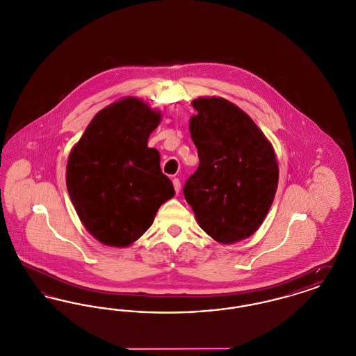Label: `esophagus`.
<instances>
[{
  "label": "esophagus",
  "instance_id": "obj_1",
  "mask_svg": "<svg viewBox=\"0 0 356 356\" xmlns=\"http://www.w3.org/2000/svg\"><path fill=\"white\" fill-rule=\"evenodd\" d=\"M173 186H175L176 193H179V192H180V188H181V184H180V180H179L177 177H175V179H173Z\"/></svg>",
  "mask_w": 356,
  "mask_h": 356
}]
</instances>
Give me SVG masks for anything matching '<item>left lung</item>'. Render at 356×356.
Listing matches in <instances>:
<instances>
[{
    "instance_id": "left-lung-1",
    "label": "left lung",
    "mask_w": 356,
    "mask_h": 356,
    "mask_svg": "<svg viewBox=\"0 0 356 356\" xmlns=\"http://www.w3.org/2000/svg\"><path fill=\"white\" fill-rule=\"evenodd\" d=\"M189 122L199 168L183 188L204 231L231 244L250 237L271 208L279 179L270 141L251 118L220 97L192 102Z\"/></svg>"
}]
</instances>
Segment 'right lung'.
<instances>
[{
  "mask_svg": "<svg viewBox=\"0 0 356 356\" xmlns=\"http://www.w3.org/2000/svg\"><path fill=\"white\" fill-rule=\"evenodd\" d=\"M160 113L129 97L99 112L69 154L67 188L85 228L102 244L127 247L175 195L148 138Z\"/></svg>",
  "mask_w": 356,
  "mask_h": 356,
  "instance_id": "add662e5",
  "label": "right lung"
}]
</instances>
